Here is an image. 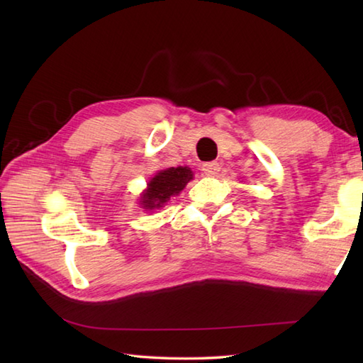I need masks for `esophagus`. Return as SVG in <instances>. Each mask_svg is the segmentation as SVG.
Returning <instances> with one entry per match:
<instances>
[{"label": "esophagus", "instance_id": "1", "mask_svg": "<svg viewBox=\"0 0 363 363\" xmlns=\"http://www.w3.org/2000/svg\"><path fill=\"white\" fill-rule=\"evenodd\" d=\"M220 172V165L217 162H207V164L203 165V173L206 176H217Z\"/></svg>", "mask_w": 363, "mask_h": 363}]
</instances>
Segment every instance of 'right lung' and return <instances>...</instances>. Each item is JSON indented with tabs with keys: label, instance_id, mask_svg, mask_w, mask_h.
I'll use <instances>...</instances> for the list:
<instances>
[{
	"label": "right lung",
	"instance_id": "add662e5",
	"mask_svg": "<svg viewBox=\"0 0 363 363\" xmlns=\"http://www.w3.org/2000/svg\"><path fill=\"white\" fill-rule=\"evenodd\" d=\"M191 179H194V173L189 167L160 169L148 182V189L140 196L142 207L146 211L160 209L169 201V198L179 195Z\"/></svg>",
	"mask_w": 363,
	"mask_h": 363
}]
</instances>
